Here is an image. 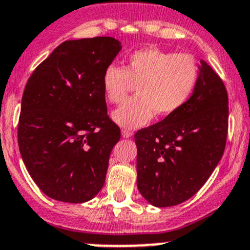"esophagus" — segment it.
<instances>
[{
    "instance_id": "34e87169",
    "label": "esophagus",
    "mask_w": 250,
    "mask_h": 250,
    "mask_svg": "<svg viewBox=\"0 0 250 250\" xmlns=\"http://www.w3.org/2000/svg\"><path fill=\"white\" fill-rule=\"evenodd\" d=\"M121 134H123L124 137H131L134 132H132L131 130H129V129H124L123 131H121Z\"/></svg>"
}]
</instances>
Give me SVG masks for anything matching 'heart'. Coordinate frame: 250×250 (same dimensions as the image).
I'll use <instances>...</instances> for the list:
<instances>
[{
    "label": "heart",
    "mask_w": 250,
    "mask_h": 250,
    "mask_svg": "<svg viewBox=\"0 0 250 250\" xmlns=\"http://www.w3.org/2000/svg\"><path fill=\"white\" fill-rule=\"evenodd\" d=\"M200 69L189 54L173 53L160 48H144L129 54L125 67L110 64L102 78L104 97L111 104H120L132 84L136 97L126 100L113 114L123 127H140L153 113L168 116L186 105L196 89Z\"/></svg>",
    "instance_id": "1"
}]
</instances>
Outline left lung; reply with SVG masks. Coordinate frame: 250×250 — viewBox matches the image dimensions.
<instances>
[{"label":"left lung","instance_id":"1","mask_svg":"<svg viewBox=\"0 0 250 250\" xmlns=\"http://www.w3.org/2000/svg\"><path fill=\"white\" fill-rule=\"evenodd\" d=\"M201 64L186 105L135 134L137 188L156 207L180 205L194 196L226 148L228 94L217 73L206 62Z\"/></svg>","mask_w":250,"mask_h":250}]
</instances>
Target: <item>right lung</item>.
Returning <instances> with one entry per match:
<instances>
[{"instance_id":"add662e5","label":"right lung","mask_w":250,"mask_h":250,"mask_svg":"<svg viewBox=\"0 0 250 250\" xmlns=\"http://www.w3.org/2000/svg\"><path fill=\"white\" fill-rule=\"evenodd\" d=\"M120 49L113 37L65 41L27 82L18 146L31 177L53 200L83 203L104 186L120 129L107 115L102 78Z\"/></svg>"}]
</instances>
